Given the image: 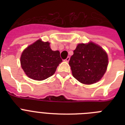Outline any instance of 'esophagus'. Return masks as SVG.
Wrapping results in <instances>:
<instances>
[{"label": "esophagus", "mask_w": 125, "mask_h": 125, "mask_svg": "<svg viewBox=\"0 0 125 125\" xmlns=\"http://www.w3.org/2000/svg\"><path fill=\"white\" fill-rule=\"evenodd\" d=\"M69 60H70V57H67V58L66 59H65V62H69Z\"/></svg>", "instance_id": "obj_1"}]
</instances>
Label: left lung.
I'll use <instances>...</instances> for the list:
<instances>
[{"instance_id": "obj_1", "label": "left lung", "mask_w": 125, "mask_h": 125, "mask_svg": "<svg viewBox=\"0 0 125 125\" xmlns=\"http://www.w3.org/2000/svg\"><path fill=\"white\" fill-rule=\"evenodd\" d=\"M69 64L76 80L84 84H92L104 74L108 58L106 52L97 44L80 43L73 51Z\"/></svg>"}]
</instances>
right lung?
<instances>
[{
  "label": "right lung",
  "mask_w": 125,
  "mask_h": 125,
  "mask_svg": "<svg viewBox=\"0 0 125 125\" xmlns=\"http://www.w3.org/2000/svg\"><path fill=\"white\" fill-rule=\"evenodd\" d=\"M60 54L58 51H52L49 42L39 40L23 51L21 65L29 78L45 80L54 74L57 67L62 62Z\"/></svg>",
  "instance_id": "right-lung-1"
}]
</instances>
